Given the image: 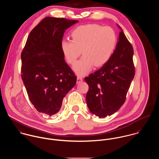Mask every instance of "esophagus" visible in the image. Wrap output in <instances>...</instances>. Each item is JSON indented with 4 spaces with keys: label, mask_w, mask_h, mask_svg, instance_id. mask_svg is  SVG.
Listing matches in <instances>:
<instances>
[{
    "label": "esophagus",
    "mask_w": 159,
    "mask_h": 159,
    "mask_svg": "<svg viewBox=\"0 0 159 159\" xmlns=\"http://www.w3.org/2000/svg\"><path fill=\"white\" fill-rule=\"evenodd\" d=\"M82 81H83V78L80 76H77V84H78Z\"/></svg>",
    "instance_id": "esophagus-1"
}]
</instances>
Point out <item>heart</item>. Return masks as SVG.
<instances>
[{"label":"heart","mask_w":159,"mask_h":159,"mask_svg":"<svg viewBox=\"0 0 159 159\" xmlns=\"http://www.w3.org/2000/svg\"><path fill=\"white\" fill-rule=\"evenodd\" d=\"M72 40L61 43L62 53L69 64H73L82 53L84 55L73 66L74 71L84 75L93 65L101 67L111 58L115 49L117 37L113 29L96 24L79 25L71 32Z\"/></svg>","instance_id":"b5f03b06"}]
</instances>
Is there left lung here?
<instances>
[{
    "mask_svg": "<svg viewBox=\"0 0 159 159\" xmlns=\"http://www.w3.org/2000/svg\"><path fill=\"white\" fill-rule=\"evenodd\" d=\"M117 43L110 60L85 81L89 85L86 97L91 113L100 118L115 113L125 101L135 76L134 49L121 27Z\"/></svg>",
    "mask_w": 159,
    "mask_h": 159,
    "instance_id": "1",
    "label": "left lung"
}]
</instances>
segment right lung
<instances>
[{"label": "right lung", "mask_w": 159, "mask_h": 159, "mask_svg": "<svg viewBox=\"0 0 159 159\" xmlns=\"http://www.w3.org/2000/svg\"><path fill=\"white\" fill-rule=\"evenodd\" d=\"M78 21L46 17L28 36L21 54V77L36 110L51 116L76 83L61 48L66 29Z\"/></svg>", "instance_id": "right-lung-1"}]
</instances>
